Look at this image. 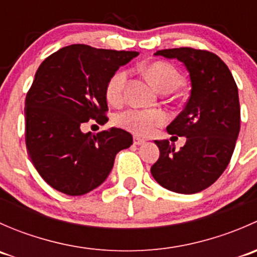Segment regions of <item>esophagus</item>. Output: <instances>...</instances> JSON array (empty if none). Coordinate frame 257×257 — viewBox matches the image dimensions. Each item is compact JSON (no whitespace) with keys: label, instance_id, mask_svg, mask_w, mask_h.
<instances>
[{"label":"esophagus","instance_id":"34e87169","mask_svg":"<svg viewBox=\"0 0 257 257\" xmlns=\"http://www.w3.org/2000/svg\"><path fill=\"white\" fill-rule=\"evenodd\" d=\"M133 142H134V144H136V145H142V144H144V143H145L144 139H142L141 137H137V136L134 137Z\"/></svg>","mask_w":257,"mask_h":257}]
</instances>
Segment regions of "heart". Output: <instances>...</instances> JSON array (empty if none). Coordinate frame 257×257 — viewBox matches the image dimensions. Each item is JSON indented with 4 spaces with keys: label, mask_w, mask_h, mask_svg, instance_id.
I'll return each mask as SVG.
<instances>
[{
    "label": "heart",
    "mask_w": 257,
    "mask_h": 257,
    "mask_svg": "<svg viewBox=\"0 0 257 257\" xmlns=\"http://www.w3.org/2000/svg\"><path fill=\"white\" fill-rule=\"evenodd\" d=\"M148 78L155 89L160 93L165 90H177L183 83V77L177 69L164 62H154L145 68ZM126 72L119 71L110 77L105 88V97L108 102L116 104L121 100L124 84L126 82ZM167 115L158 109H128L118 114L116 124L126 131L138 136H148L153 133L157 126L163 125Z\"/></svg>",
    "instance_id": "obj_1"
}]
</instances>
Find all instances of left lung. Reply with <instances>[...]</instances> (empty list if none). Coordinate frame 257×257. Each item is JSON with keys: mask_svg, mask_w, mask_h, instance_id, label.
I'll return each mask as SVG.
<instances>
[{"mask_svg": "<svg viewBox=\"0 0 257 257\" xmlns=\"http://www.w3.org/2000/svg\"><path fill=\"white\" fill-rule=\"evenodd\" d=\"M178 59L190 77V97L169 125V134L185 137L175 152L168 139L154 141L160 150L153 178L170 191L195 194L209 188L224 173L240 132L239 92L231 72L216 54L189 47L154 53Z\"/></svg>", "mask_w": 257, "mask_h": 257, "instance_id": "obj_1", "label": "left lung"}]
</instances>
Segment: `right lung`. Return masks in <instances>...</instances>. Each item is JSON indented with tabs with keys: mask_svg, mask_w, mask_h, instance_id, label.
Segmentation results:
<instances>
[{
	"mask_svg": "<svg viewBox=\"0 0 257 257\" xmlns=\"http://www.w3.org/2000/svg\"><path fill=\"white\" fill-rule=\"evenodd\" d=\"M138 54L72 45L38 67L26 97V145L38 174L53 189L71 196L89 193L108 178L115 155L133 144L123 129L92 134L82 126L107 119L108 80Z\"/></svg>",
	"mask_w": 257,
	"mask_h": 257,
	"instance_id": "obj_1",
	"label": "right lung"
}]
</instances>
